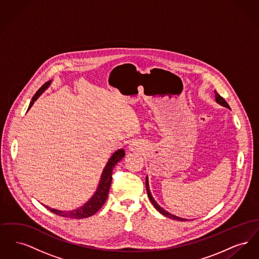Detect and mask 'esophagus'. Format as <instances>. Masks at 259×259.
Listing matches in <instances>:
<instances>
[{"instance_id": "1", "label": "esophagus", "mask_w": 259, "mask_h": 259, "mask_svg": "<svg viewBox=\"0 0 259 259\" xmlns=\"http://www.w3.org/2000/svg\"><path fill=\"white\" fill-rule=\"evenodd\" d=\"M129 148H130V149H131V150H135V149H137V148H136L134 145H131V147H129Z\"/></svg>"}]
</instances>
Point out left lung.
<instances>
[{"label":"left lung","mask_w":259,"mask_h":259,"mask_svg":"<svg viewBox=\"0 0 259 259\" xmlns=\"http://www.w3.org/2000/svg\"><path fill=\"white\" fill-rule=\"evenodd\" d=\"M214 96H215V101H217L218 104H220L221 106H223V107H225V108H227V109H230V107H229V105L226 103V101L222 98V96H221L215 90H214ZM146 187H147V193H148V198H149V200H150V202L152 203V205L154 206V208L160 212L161 214H163V215H165V217H167V218H169V219L175 220V221H180V222H185V221H186L185 219L179 218V217H177V215H174L172 213L168 212L166 209H163L162 207H160V206L156 203V201L153 199L152 195H151V192H150V190H149L148 176H147V178H146Z\"/></svg>","instance_id":"left-lung-1"}]
</instances>
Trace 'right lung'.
I'll use <instances>...</instances> for the list:
<instances>
[{"label": "right lung", "instance_id": "add662e5", "mask_svg": "<svg viewBox=\"0 0 259 259\" xmlns=\"http://www.w3.org/2000/svg\"><path fill=\"white\" fill-rule=\"evenodd\" d=\"M51 84V80L46 82L42 87H40L37 91V93L35 94V96L32 98V101L29 105L28 111L31 109V107L34 105L35 101L37 100ZM125 156V151L124 149H118L115 152L112 153L110 159L108 161L107 165L105 166L101 179H100V183H99L98 187L95 191V193L92 195V197L90 198L87 203L77 208V209H72V210H60V209H52L49 206L44 205L48 209H50L51 212L64 217V218H70V219H74V220H79V219H85L88 217H91L93 214H95L99 209L102 208V206L105 204L108 194H109V190L111 187V175H112V170L113 167L121 160Z\"/></svg>", "mask_w": 259, "mask_h": 259}]
</instances>
